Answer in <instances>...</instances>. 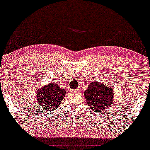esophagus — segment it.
Wrapping results in <instances>:
<instances>
[{"label":"esophagus","instance_id":"34e87169","mask_svg":"<svg viewBox=\"0 0 150 150\" xmlns=\"http://www.w3.org/2000/svg\"><path fill=\"white\" fill-rule=\"evenodd\" d=\"M72 93H79V89H73L72 90Z\"/></svg>","mask_w":150,"mask_h":150}]
</instances>
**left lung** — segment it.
<instances>
[{"label":"left lung","instance_id":"left-lung-1","mask_svg":"<svg viewBox=\"0 0 150 150\" xmlns=\"http://www.w3.org/2000/svg\"><path fill=\"white\" fill-rule=\"evenodd\" d=\"M86 102L91 110L96 112L107 110L114 102V91L112 87L98 81H93L84 91Z\"/></svg>","mask_w":150,"mask_h":150}]
</instances>
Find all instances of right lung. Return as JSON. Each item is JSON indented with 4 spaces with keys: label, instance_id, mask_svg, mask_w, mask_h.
<instances>
[{
    "label": "right lung",
    "instance_id": "1",
    "mask_svg": "<svg viewBox=\"0 0 150 150\" xmlns=\"http://www.w3.org/2000/svg\"><path fill=\"white\" fill-rule=\"evenodd\" d=\"M65 94V89L60 88L58 83L50 82L38 89L35 99L43 110L51 112L59 106Z\"/></svg>",
    "mask_w": 150,
    "mask_h": 150
}]
</instances>
